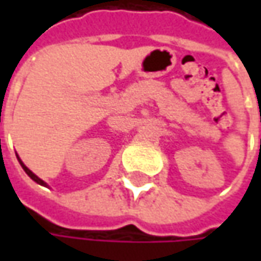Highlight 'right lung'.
<instances>
[{"mask_svg": "<svg viewBox=\"0 0 261 261\" xmlns=\"http://www.w3.org/2000/svg\"><path fill=\"white\" fill-rule=\"evenodd\" d=\"M18 161H20V160H18ZM20 164H21V167H23V170H24L25 173H27V175H29V177H30V178H32V180H35L36 183H39V185L46 186L45 181H43V180H40V178H39V177H37V175H36L35 173H32V171H30V170H29V168H27V167H25L24 164H23V163H21V161H20Z\"/></svg>", "mask_w": 261, "mask_h": 261, "instance_id": "1", "label": "right lung"}]
</instances>
